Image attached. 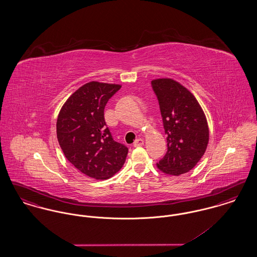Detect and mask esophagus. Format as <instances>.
<instances>
[{
	"mask_svg": "<svg viewBox=\"0 0 257 257\" xmlns=\"http://www.w3.org/2000/svg\"><path fill=\"white\" fill-rule=\"evenodd\" d=\"M144 145V140L143 139H137L136 141L134 142V144H133V146H134L135 147H142Z\"/></svg>",
	"mask_w": 257,
	"mask_h": 257,
	"instance_id": "1",
	"label": "esophagus"
}]
</instances>
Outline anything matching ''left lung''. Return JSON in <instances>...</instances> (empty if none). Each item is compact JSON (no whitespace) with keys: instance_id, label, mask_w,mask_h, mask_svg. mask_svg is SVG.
I'll return each instance as SVG.
<instances>
[{"instance_id":"1","label":"left lung","mask_w":257,"mask_h":257,"mask_svg":"<svg viewBox=\"0 0 257 257\" xmlns=\"http://www.w3.org/2000/svg\"><path fill=\"white\" fill-rule=\"evenodd\" d=\"M151 86L168 136V151L157 167L167 174L178 176L191 171L206 150V117L196 97L174 80H153Z\"/></svg>"}]
</instances>
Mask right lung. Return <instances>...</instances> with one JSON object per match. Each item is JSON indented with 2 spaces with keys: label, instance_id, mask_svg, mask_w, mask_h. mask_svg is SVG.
<instances>
[{
  "label": "right lung",
  "instance_id": "right-lung-1",
  "mask_svg": "<svg viewBox=\"0 0 257 257\" xmlns=\"http://www.w3.org/2000/svg\"><path fill=\"white\" fill-rule=\"evenodd\" d=\"M120 87L87 83L67 99L58 116L57 137L64 156L91 178H110L128 154V147L113 140L104 117L106 104Z\"/></svg>",
  "mask_w": 257,
  "mask_h": 257
}]
</instances>
